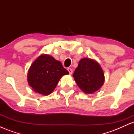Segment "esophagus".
I'll list each match as a JSON object with an SVG mask.
<instances>
[{
    "label": "esophagus",
    "instance_id": "1",
    "mask_svg": "<svg viewBox=\"0 0 134 134\" xmlns=\"http://www.w3.org/2000/svg\"><path fill=\"white\" fill-rule=\"evenodd\" d=\"M67 70H68L69 72V74H72V72H73V70H72V69H70V68H68V69H67Z\"/></svg>",
    "mask_w": 134,
    "mask_h": 134
}]
</instances>
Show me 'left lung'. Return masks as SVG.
<instances>
[{
    "label": "left lung",
    "instance_id": "obj_1",
    "mask_svg": "<svg viewBox=\"0 0 134 134\" xmlns=\"http://www.w3.org/2000/svg\"><path fill=\"white\" fill-rule=\"evenodd\" d=\"M76 84L87 94H92L103 84L104 73L100 65L90 58H82L73 74Z\"/></svg>",
    "mask_w": 134,
    "mask_h": 134
}]
</instances>
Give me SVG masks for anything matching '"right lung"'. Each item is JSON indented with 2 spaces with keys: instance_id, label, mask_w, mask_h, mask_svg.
Listing matches in <instances>:
<instances>
[{
  "instance_id": "obj_1",
  "label": "right lung",
  "mask_w": 134,
  "mask_h": 134,
  "mask_svg": "<svg viewBox=\"0 0 134 134\" xmlns=\"http://www.w3.org/2000/svg\"><path fill=\"white\" fill-rule=\"evenodd\" d=\"M69 72L60 62L48 55H41L31 65L27 81L36 93L48 95L52 93L60 79Z\"/></svg>"
}]
</instances>
